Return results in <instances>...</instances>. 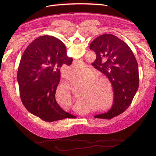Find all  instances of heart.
Instances as JSON below:
<instances>
[{
    "instance_id": "obj_1",
    "label": "heart",
    "mask_w": 156,
    "mask_h": 156,
    "mask_svg": "<svg viewBox=\"0 0 156 156\" xmlns=\"http://www.w3.org/2000/svg\"><path fill=\"white\" fill-rule=\"evenodd\" d=\"M80 70V66L75 65L68 71L65 70L64 75L67 76L69 72H78ZM96 72L90 68L86 72H80L77 74L70 75L68 77L69 82L73 86L80 84V94L81 99L89 102L90 103L96 105L98 102H102L103 98L98 97V79ZM56 99L58 104L65 109H69L75 104L73 100L72 92L70 88L65 85L60 86L57 91Z\"/></svg>"
}]
</instances>
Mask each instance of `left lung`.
Segmentation results:
<instances>
[{
	"mask_svg": "<svg viewBox=\"0 0 156 156\" xmlns=\"http://www.w3.org/2000/svg\"><path fill=\"white\" fill-rule=\"evenodd\" d=\"M90 48L96 54L92 65L108 77L114 93L111 108L94 118L111 119L125 112L138 90V63L129 47L113 34L101 35L91 42Z\"/></svg>",
	"mask_w": 156,
	"mask_h": 156,
	"instance_id": "left-lung-1",
	"label": "left lung"
}]
</instances>
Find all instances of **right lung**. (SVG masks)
Masks as SVG:
<instances>
[{
	"label": "right lung",
	"mask_w": 156,
	"mask_h": 156,
	"mask_svg": "<svg viewBox=\"0 0 156 156\" xmlns=\"http://www.w3.org/2000/svg\"><path fill=\"white\" fill-rule=\"evenodd\" d=\"M65 44L51 36L34 40L22 55L17 74L22 103L41 120L52 122L75 116L66 112L55 100L60 69L70 65Z\"/></svg>",
	"instance_id": "right-lung-1"
}]
</instances>
